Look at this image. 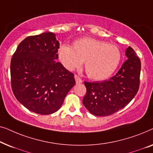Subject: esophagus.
I'll return each mask as SVG.
<instances>
[{"mask_svg": "<svg viewBox=\"0 0 153 153\" xmlns=\"http://www.w3.org/2000/svg\"><path fill=\"white\" fill-rule=\"evenodd\" d=\"M74 78H75V80H76V83H81L83 82V80L78 76V75H76V74L75 75Z\"/></svg>", "mask_w": 153, "mask_h": 153, "instance_id": "34e87169", "label": "esophagus"}]
</instances>
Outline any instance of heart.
Returning <instances> with one entry per match:
<instances>
[{
    "mask_svg": "<svg viewBox=\"0 0 153 153\" xmlns=\"http://www.w3.org/2000/svg\"><path fill=\"white\" fill-rule=\"evenodd\" d=\"M58 54L61 63L69 70L79 68L85 61L87 75L96 81L108 78L121 59L120 51L116 46L91 37L75 41L73 47L62 45Z\"/></svg>",
    "mask_w": 153,
    "mask_h": 153,
    "instance_id": "b5f03b06",
    "label": "heart"
}]
</instances>
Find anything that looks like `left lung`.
<instances>
[{"mask_svg": "<svg viewBox=\"0 0 153 153\" xmlns=\"http://www.w3.org/2000/svg\"><path fill=\"white\" fill-rule=\"evenodd\" d=\"M127 59L115 76L101 82H86L83 99L92 114L107 116L124 108L137 95L139 88L141 60L131 47L125 52Z\"/></svg>", "mask_w": 153, "mask_h": 153, "instance_id": "obj_1", "label": "left lung"}]
</instances>
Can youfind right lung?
Listing matches in <instances>:
<instances>
[{"mask_svg": "<svg viewBox=\"0 0 153 153\" xmlns=\"http://www.w3.org/2000/svg\"><path fill=\"white\" fill-rule=\"evenodd\" d=\"M59 45L54 33H44L25 38L12 56V91L21 104L36 114L57 111L76 83L74 74L56 62Z\"/></svg>", "mask_w": 153, "mask_h": 153, "instance_id": "1", "label": "right lung"}]
</instances>
